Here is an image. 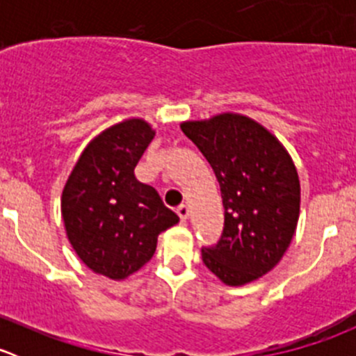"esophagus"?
Here are the masks:
<instances>
[{"instance_id":"esophagus-1","label":"esophagus","mask_w":356,"mask_h":356,"mask_svg":"<svg viewBox=\"0 0 356 356\" xmlns=\"http://www.w3.org/2000/svg\"><path fill=\"white\" fill-rule=\"evenodd\" d=\"M177 215H179V218H181L182 222L188 220V218H189L188 204H181V207H177Z\"/></svg>"}]
</instances>
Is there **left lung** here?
<instances>
[{"mask_svg": "<svg viewBox=\"0 0 356 356\" xmlns=\"http://www.w3.org/2000/svg\"><path fill=\"white\" fill-rule=\"evenodd\" d=\"M220 184L224 231L201 248L203 264L229 286L270 272L288 250L300 217V181L281 143L251 118L222 113L184 122Z\"/></svg>", "mask_w": 356, "mask_h": 356, "instance_id": "1", "label": "left lung"}]
</instances>
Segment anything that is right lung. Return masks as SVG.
<instances>
[{
	"mask_svg": "<svg viewBox=\"0 0 356 356\" xmlns=\"http://www.w3.org/2000/svg\"><path fill=\"white\" fill-rule=\"evenodd\" d=\"M155 131L141 118L106 129L82 152L62 195L75 253L96 274L125 279L152 260L158 234L179 222L134 168Z\"/></svg>",
	"mask_w": 356,
	"mask_h": 356,
	"instance_id": "right-lung-1",
	"label": "right lung"
}]
</instances>
